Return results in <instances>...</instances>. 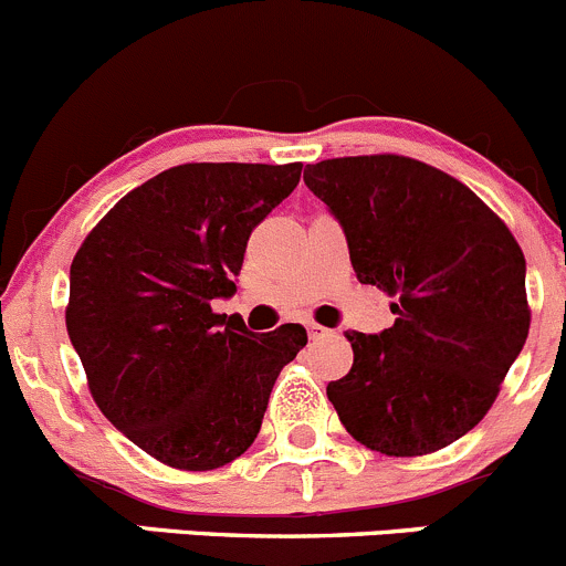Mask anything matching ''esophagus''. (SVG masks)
I'll return each instance as SVG.
<instances>
[{
    "instance_id": "obj_1",
    "label": "esophagus",
    "mask_w": 566,
    "mask_h": 566,
    "mask_svg": "<svg viewBox=\"0 0 566 566\" xmlns=\"http://www.w3.org/2000/svg\"><path fill=\"white\" fill-rule=\"evenodd\" d=\"M306 332H310V339H321V337H326L328 328L317 326V323H306Z\"/></svg>"
}]
</instances>
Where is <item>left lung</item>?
<instances>
[{"instance_id":"left-lung-1","label":"left lung","mask_w":566,"mask_h":566,"mask_svg":"<svg viewBox=\"0 0 566 566\" xmlns=\"http://www.w3.org/2000/svg\"><path fill=\"white\" fill-rule=\"evenodd\" d=\"M361 284L384 290L395 323L345 332L348 376L326 395L356 442L426 457L475 429L531 326L525 256L506 223L459 179L400 155L306 166Z\"/></svg>"}]
</instances>
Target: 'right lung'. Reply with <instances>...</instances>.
<instances>
[{
	"label": "right lung",
	"mask_w": 566,
	"mask_h": 566,
	"mask_svg": "<svg viewBox=\"0 0 566 566\" xmlns=\"http://www.w3.org/2000/svg\"><path fill=\"white\" fill-rule=\"evenodd\" d=\"M301 179V163H185L126 193L71 262L65 328L115 429L157 462L216 470L256 440L279 373L306 345L218 315L245 243Z\"/></svg>",
	"instance_id": "right-lung-1"
}]
</instances>
